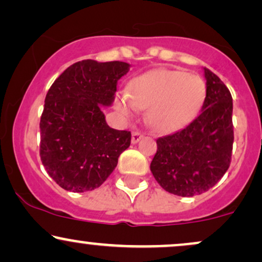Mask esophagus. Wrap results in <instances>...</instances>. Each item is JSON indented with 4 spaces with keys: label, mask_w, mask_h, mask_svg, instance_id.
Returning a JSON list of instances; mask_svg holds the SVG:
<instances>
[{
    "label": "esophagus",
    "mask_w": 262,
    "mask_h": 262,
    "mask_svg": "<svg viewBox=\"0 0 262 262\" xmlns=\"http://www.w3.org/2000/svg\"><path fill=\"white\" fill-rule=\"evenodd\" d=\"M140 139H143V134L140 132H133L132 133V144H137L138 141H140Z\"/></svg>",
    "instance_id": "obj_1"
}]
</instances>
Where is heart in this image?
<instances>
[{"mask_svg": "<svg viewBox=\"0 0 262 262\" xmlns=\"http://www.w3.org/2000/svg\"><path fill=\"white\" fill-rule=\"evenodd\" d=\"M206 85L198 75L174 69H156L132 81L129 93L116 99V108L133 117L138 108L147 110L146 122L154 132L168 134L188 124L203 106Z\"/></svg>", "mask_w": 262, "mask_h": 262, "instance_id": "obj_1", "label": "heart"}]
</instances>
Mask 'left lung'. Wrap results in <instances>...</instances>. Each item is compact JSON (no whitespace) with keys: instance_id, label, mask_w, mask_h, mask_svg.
Segmentation results:
<instances>
[{"instance_id":"8db88e82","label":"left lung","mask_w":262,"mask_h":262,"mask_svg":"<svg viewBox=\"0 0 262 262\" xmlns=\"http://www.w3.org/2000/svg\"><path fill=\"white\" fill-rule=\"evenodd\" d=\"M206 97L200 115L182 130L156 140L150 169L161 187L178 196L212 188L231 163L233 101L228 88L207 68Z\"/></svg>"}]
</instances>
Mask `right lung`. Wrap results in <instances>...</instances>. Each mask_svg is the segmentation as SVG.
Here are the masks:
<instances>
[{"label": "right lung", "instance_id": "obj_1", "mask_svg": "<svg viewBox=\"0 0 262 262\" xmlns=\"http://www.w3.org/2000/svg\"><path fill=\"white\" fill-rule=\"evenodd\" d=\"M130 64L77 62L51 85L40 119V156L49 176L73 193L99 188L130 145V132L106 123L102 107L115 101L117 83Z\"/></svg>", "mask_w": 262, "mask_h": 262}]
</instances>
